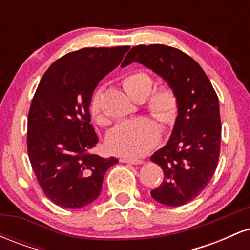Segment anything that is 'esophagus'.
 Wrapping results in <instances>:
<instances>
[{
    "label": "esophagus",
    "instance_id": "esophagus-1",
    "mask_svg": "<svg viewBox=\"0 0 250 250\" xmlns=\"http://www.w3.org/2000/svg\"><path fill=\"white\" fill-rule=\"evenodd\" d=\"M120 161L123 163H131V165H141V163L143 162L142 160H140V159H128V157H121V159H120Z\"/></svg>",
    "mask_w": 250,
    "mask_h": 250
}]
</instances>
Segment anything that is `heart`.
<instances>
[{
  "instance_id": "heart-1",
  "label": "heart",
  "mask_w": 250,
  "mask_h": 250,
  "mask_svg": "<svg viewBox=\"0 0 250 250\" xmlns=\"http://www.w3.org/2000/svg\"><path fill=\"white\" fill-rule=\"evenodd\" d=\"M154 79L145 70H134L122 79V87L131 99L143 101L147 99V108L151 115L163 125L176 122L180 113V101L175 89L169 84L153 88ZM89 113L97 123L104 122L101 90H95L89 101ZM159 125L148 117H141L117 125L107 137V147L113 154L128 159L145 156L160 140Z\"/></svg>"
}]
</instances>
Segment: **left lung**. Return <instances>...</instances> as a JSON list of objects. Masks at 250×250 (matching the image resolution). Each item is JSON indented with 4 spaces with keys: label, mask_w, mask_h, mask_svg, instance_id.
<instances>
[{
    "label": "left lung",
    "mask_w": 250,
    "mask_h": 250,
    "mask_svg": "<svg viewBox=\"0 0 250 250\" xmlns=\"http://www.w3.org/2000/svg\"><path fill=\"white\" fill-rule=\"evenodd\" d=\"M131 62L142 63L162 76L179 96L180 113L173 134L150 157L165 174L150 195L162 205L180 207L199 196L216 170L221 146L219 99L199 63L177 48L136 45L122 67Z\"/></svg>",
    "instance_id": "left-lung-1"
}]
</instances>
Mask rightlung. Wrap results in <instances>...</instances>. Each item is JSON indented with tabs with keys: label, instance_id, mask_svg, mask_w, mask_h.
<instances>
[{
	"label": "right lung",
	"instance_id": "1",
	"mask_svg": "<svg viewBox=\"0 0 250 250\" xmlns=\"http://www.w3.org/2000/svg\"><path fill=\"white\" fill-rule=\"evenodd\" d=\"M129 47L83 48L60 57L42 76L28 115L27 148L45 196L62 208L93 202L117 159L94 154L99 142L89 101L99 82L114 70Z\"/></svg>",
	"mask_w": 250,
	"mask_h": 250
}]
</instances>
